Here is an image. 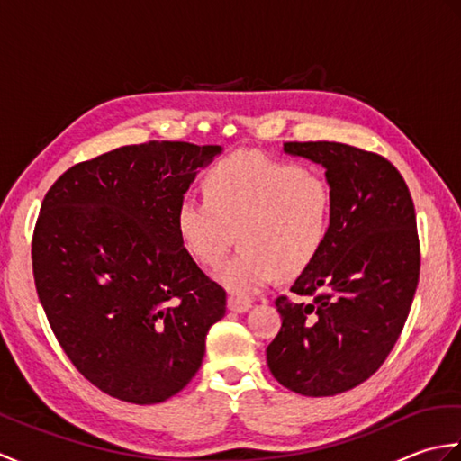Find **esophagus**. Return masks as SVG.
Masks as SVG:
<instances>
[{
    "mask_svg": "<svg viewBox=\"0 0 461 461\" xmlns=\"http://www.w3.org/2000/svg\"><path fill=\"white\" fill-rule=\"evenodd\" d=\"M249 307H251V303L248 299H240L233 295L228 299V309L233 312H246V311H249Z\"/></svg>",
    "mask_w": 461,
    "mask_h": 461,
    "instance_id": "34e87169",
    "label": "esophagus"
}]
</instances>
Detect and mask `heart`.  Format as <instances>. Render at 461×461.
I'll return each mask as SVG.
<instances>
[{"label": "heart", "instance_id": "obj_1", "mask_svg": "<svg viewBox=\"0 0 461 461\" xmlns=\"http://www.w3.org/2000/svg\"><path fill=\"white\" fill-rule=\"evenodd\" d=\"M203 195H184L176 231L185 253L215 267L231 248L241 249L215 271L236 297H249L276 279L295 277L319 258L332 221V188L317 170L236 154L203 176Z\"/></svg>", "mask_w": 461, "mask_h": 461}]
</instances>
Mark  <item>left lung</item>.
<instances>
[{
	"label": "left lung",
	"mask_w": 461,
	"mask_h": 461,
	"mask_svg": "<svg viewBox=\"0 0 461 461\" xmlns=\"http://www.w3.org/2000/svg\"><path fill=\"white\" fill-rule=\"evenodd\" d=\"M283 150L327 170L332 221L319 258L291 285L312 299H276L283 322L267 366L293 393L335 396L375 375L404 329L420 277L414 202L375 152L325 140Z\"/></svg>",
	"instance_id": "8db88e82"
}]
</instances>
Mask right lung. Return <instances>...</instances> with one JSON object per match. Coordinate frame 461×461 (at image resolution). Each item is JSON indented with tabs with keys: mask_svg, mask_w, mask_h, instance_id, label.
Returning a JSON list of instances; mask_svg holds the SVG:
<instances>
[{
	"mask_svg": "<svg viewBox=\"0 0 461 461\" xmlns=\"http://www.w3.org/2000/svg\"><path fill=\"white\" fill-rule=\"evenodd\" d=\"M221 146L152 140L75 164L41 203L39 301L75 368L104 394L158 404L195 376L225 291L176 231V208Z\"/></svg>",
	"mask_w": 461,
	"mask_h": 461,
	"instance_id": "obj_1",
	"label": "right lung"
}]
</instances>
